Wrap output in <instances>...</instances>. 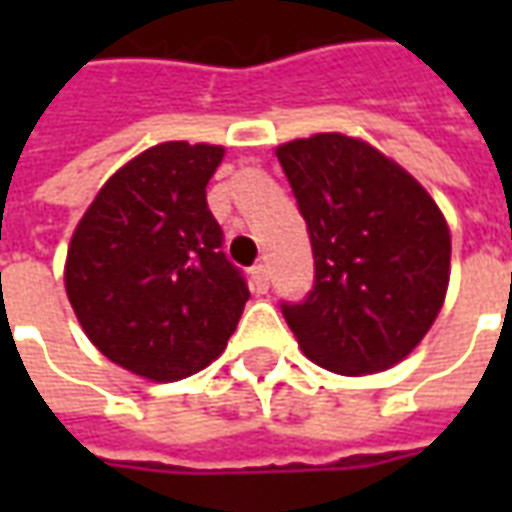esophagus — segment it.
I'll use <instances>...</instances> for the list:
<instances>
[{
    "label": "esophagus",
    "mask_w": 512,
    "mask_h": 512,
    "mask_svg": "<svg viewBox=\"0 0 512 512\" xmlns=\"http://www.w3.org/2000/svg\"><path fill=\"white\" fill-rule=\"evenodd\" d=\"M252 285H255V290H260V293L268 288V268L263 266V263L252 266Z\"/></svg>",
    "instance_id": "34e87169"
}]
</instances>
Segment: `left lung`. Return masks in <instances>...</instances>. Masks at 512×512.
<instances>
[{"instance_id": "obj_1", "label": "left lung", "mask_w": 512, "mask_h": 512, "mask_svg": "<svg viewBox=\"0 0 512 512\" xmlns=\"http://www.w3.org/2000/svg\"><path fill=\"white\" fill-rule=\"evenodd\" d=\"M307 222L315 282L282 315L301 351L340 376L406 359L450 282V230L430 194L376 147L315 134L277 147Z\"/></svg>"}]
</instances>
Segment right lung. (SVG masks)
<instances>
[{"label": "right lung", "instance_id": "1", "mask_svg": "<svg viewBox=\"0 0 512 512\" xmlns=\"http://www.w3.org/2000/svg\"><path fill=\"white\" fill-rule=\"evenodd\" d=\"M224 147L164 142L117 169L76 227L65 290L90 343L150 381L222 354L249 301L205 186Z\"/></svg>", "mask_w": 512, "mask_h": 512}]
</instances>
